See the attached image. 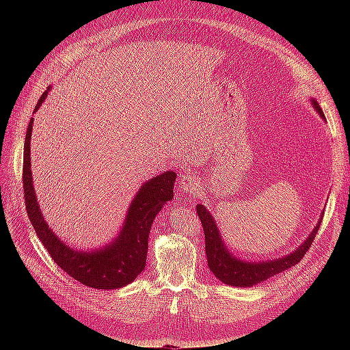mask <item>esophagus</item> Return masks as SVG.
I'll use <instances>...</instances> for the list:
<instances>
[{"instance_id":"obj_1","label":"esophagus","mask_w":350,"mask_h":350,"mask_svg":"<svg viewBox=\"0 0 350 350\" xmlns=\"http://www.w3.org/2000/svg\"><path fill=\"white\" fill-rule=\"evenodd\" d=\"M179 188H181V191L184 193L194 194L200 188V179L193 174H184L181 181H179Z\"/></svg>"}]
</instances>
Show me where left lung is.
Returning a JSON list of instances; mask_svg holds the SVG:
<instances>
[{
    "label": "left lung",
    "mask_w": 350,
    "mask_h": 350,
    "mask_svg": "<svg viewBox=\"0 0 350 350\" xmlns=\"http://www.w3.org/2000/svg\"><path fill=\"white\" fill-rule=\"evenodd\" d=\"M315 111L320 113L323 120L325 116L314 99H311ZM197 215L201 220V225H203L204 230V239H206V254H207V264L208 269L215 276L229 286H238V288H251V286H256L257 283H261L267 280L276 274L291 269L292 266H296L306 251L310 250L312 245V241L319 232L321 220L319 225L314 228V230L304 241V243L296 248L289 256H284L282 258L276 260H269V261H258V262H251V261H243L237 257L234 254H230L228 248L225 247L224 241H221L220 232L216 226L215 217L208 213V210L203 204H197Z\"/></svg>",
    "instance_id": "1"
}]
</instances>
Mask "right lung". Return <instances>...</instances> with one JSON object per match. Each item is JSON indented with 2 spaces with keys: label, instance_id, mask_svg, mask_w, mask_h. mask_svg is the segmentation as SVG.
I'll use <instances>...</instances> for the list:
<instances>
[{
  "label": "right lung",
  "instance_id": "obj_1",
  "mask_svg": "<svg viewBox=\"0 0 350 350\" xmlns=\"http://www.w3.org/2000/svg\"><path fill=\"white\" fill-rule=\"evenodd\" d=\"M48 92L49 88L42 93L35 112L46 99ZM31 124H33V118L29 122L25 140L23 189L27 216L35 228L38 238L48 250L52 260L68 276L89 288L118 289L131 283L146 267L149 234L153 220L166 201H171L174 197L175 172H163L143 184L131 201L118 237L111 243L90 252L72 250L51 230L38 204L30 169Z\"/></svg>",
  "mask_w": 350,
  "mask_h": 350
}]
</instances>
